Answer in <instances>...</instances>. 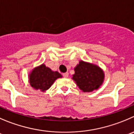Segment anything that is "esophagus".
<instances>
[{
  "mask_svg": "<svg viewBox=\"0 0 134 134\" xmlns=\"http://www.w3.org/2000/svg\"><path fill=\"white\" fill-rule=\"evenodd\" d=\"M68 75H69V74H68V72H66V73H64L63 74L64 77H66H66H68Z\"/></svg>",
  "mask_w": 134,
  "mask_h": 134,
  "instance_id": "esophagus-1",
  "label": "esophagus"
}]
</instances>
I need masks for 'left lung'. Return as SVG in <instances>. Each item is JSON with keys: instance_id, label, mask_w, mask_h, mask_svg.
<instances>
[{"instance_id": "8db88e82", "label": "left lung", "mask_w": 134, "mask_h": 134, "mask_svg": "<svg viewBox=\"0 0 134 134\" xmlns=\"http://www.w3.org/2000/svg\"><path fill=\"white\" fill-rule=\"evenodd\" d=\"M74 72L72 79L84 93L97 90L104 82V71L95 64L80 60L74 68Z\"/></svg>"}]
</instances>
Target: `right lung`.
<instances>
[{"mask_svg":"<svg viewBox=\"0 0 134 134\" xmlns=\"http://www.w3.org/2000/svg\"><path fill=\"white\" fill-rule=\"evenodd\" d=\"M29 83L35 90L45 92L62 75L57 71H53L44 64L36 66L29 74Z\"/></svg>","mask_w":134,"mask_h":134,"instance_id":"1","label":"right lung"}]
</instances>
